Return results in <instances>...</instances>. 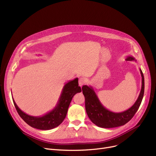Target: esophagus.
<instances>
[{
	"instance_id": "esophagus-1",
	"label": "esophagus",
	"mask_w": 156,
	"mask_h": 156,
	"mask_svg": "<svg viewBox=\"0 0 156 156\" xmlns=\"http://www.w3.org/2000/svg\"><path fill=\"white\" fill-rule=\"evenodd\" d=\"M85 82H86V80H85V79L84 78H80L79 79L78 83H79V85H80V87L83 86V85L85 83Z\"/></svg>"
}]
</instances>
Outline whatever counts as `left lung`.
Listing matches in <instances>:
<instances>
[{
  "instance_id": "left-lung-1",
  "label": "left lung",
  "mask_w": 156,
  "mask_h": 156,
  "mask_svg": "<svg viewBox=\"0 0 156 156\" xmlns=\"http://www.w3.org/2000/svg\"><path fill=\"white\" fill-rule=\"evenodd\" d=\"M126 60L136 61L132 56H128ZM140 71L142 76V88L140 94L132 107L123 112H114L107 109L101 104L92 87L87 85L82 87L86 112L93 123L101 128H115L125 125L133 117L140 107L144 94V76L141 69Z\"/></svg>"
}]
</instances>
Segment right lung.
<instances>
[{
	"label": "right lung",
	"instance_id": "add662e5",
	"mask_svg": "<svg viewBox=\"0 0 156 156\" xmlns=\"http://www.w3.org/2000/svg\"><path fill=\"white\" fill-rule=\"evenodd\" d=\"M78 86V78L69 81L62 90L61 94L55 107L50 112L42 116H32L22 111L12 99L15 108L20 117L30 126L38 129L48 130L58 126L65 119L68 108L73 96L81 92Z\"/></svg>",
	"mask_w": 156,
	"mask_h": 156
}]
</instances>
